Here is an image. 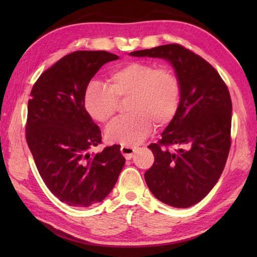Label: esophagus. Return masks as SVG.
<instances>
[{
	"mask_svg": "<svg viewBox=\"0 0 257 257\" xmlns=\"http://www.w3.org/2000/svg\"><path fill=\"white\" fill-rule=\"evenodd\" d=\"M137 149L138 148H136V147L121 146V148H120V151H121V154L124 156L125 159H132L135 152L137 151Z\"/></svg>",
	"mask_w": 257,
	"mask_h": 257,
	"instance_id": "34e87169",
	"label": "esophagus"
}]
</instances>
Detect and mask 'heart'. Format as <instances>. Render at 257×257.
<instances>
[{"label": "heart", "mask_w": 257, "mask_h": 257, "mask_svg": "<svg viewBox=\"0 0 257 257\" xmlns=\"http://www.w3.org/2000/svg\"><path fill=\"white\" fill-rule=\"evenodd\" d=\"M129 97L127 116L117 118L106 129L108 141L130 146L148 137L154 122L169 123L180 102L179 79L170 68L156 64L133 62L112 70L108 85L99 80L88 84L84 103L89 116L106 123L117 111L118 99Z\"/></svg>", "instance_id": "1"}]
</instances>
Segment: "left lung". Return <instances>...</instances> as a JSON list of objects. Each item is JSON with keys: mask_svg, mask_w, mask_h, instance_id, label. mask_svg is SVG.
<instances>
[{"mask_svg": "<svg viewBox=\"0 0 257 257\" xmlns=\"http://www.w3.org/2000/svg\"><path fill=\"white\" fill-rule=\"evenodd\" d=\"M129 55L166 59L176 72L180 84L178 110L162 138L148 147L155 162L146 171L145 180L163 203L192 206L206 196L224 170L231 147L230 92L214 67L179 44Z\"/></svg>", "mask_w": 257, "mask_h": 257, "instance_id": "1", "label": "left lung"}]
</instances>
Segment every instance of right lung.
Instances as JSON below:
<instances>
[{"instance_id":"1","label":"right lung","mask_w":257,"mask_h":257,"mask_svg":"<svg viewBox=\"0 0 257 257\" xmlns=\"http://www.w3.org/2000/svg\"><path fill=\"white\" fill-rule=\"evenodd\" d=\"M118 58L105 51L70 53L45 70L31 91L27 145L46 187L70 206L101 202L124 166L118 145L89 154L101 143V133L84 103L90 79Z\"/></svg>"}]
</instances>
